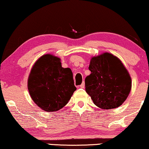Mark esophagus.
<instances>
[{
  "label": "esophagus",
  "mask_w": 149,
  "mask_h": 149,
  "mask_svg": "<svg viewBox=\"0 0 149 149\" xmlns=\"http://www.w3.org/2000/svg\"><path fill=\"white\" fill-rule=\"evenodd\" d=\"M79 87H81V88H82V89H84V88H85V82H83V83H82V84H81V85H80L79 86Z\"/></svg>",
  "instance_id": "34e87169"
}]
</instances>
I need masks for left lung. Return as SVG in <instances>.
<instances>
[{"mask_svg":"<svg viewBox=\"0 0 149 149\" xmlns=\"http://www.w3.org/2000/svg\"><path fill=\"white\" fill-rule=\"evenodd\" d=\"M85 78V91L97 106L104 109L116 108L128 97L132 81L122 62L115 56L104 53L92 58Z\"/></svg>","mask_w":149,"mask_h":149,"instance_id":"left-lung-1","label":"left lung"}]
</instances>
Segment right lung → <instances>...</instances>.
<instances>
[{
	"label": "right lung",
	"mask_w": 149,
	"mask_h": 149,
	"mask_svg": "<svg viewBox=\"0 0 149 149\" xmlns=\"http://www.w3.org/2000/svg\"><path fill=\"white\" fill-rule=\"evenodd\" d=\"M27 85L32 100L46 111H56L65 106L77 89L70 68H62L59 58L51 54L37 60Z\"/></svg>",
	"instance_id": "obj_1"
}]
</instances>
